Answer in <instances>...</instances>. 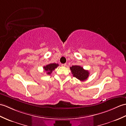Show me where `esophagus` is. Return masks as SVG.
<instances>
[{
  "label": "esophagus",
  "mask_w": 126,
  "mask_h": 126,
  "mask_svg": "<svg viewBox=\"0 0 126 126\" xmlns=\"http://www.w3.org/2000/svg\"><path fill=\"white\" fill-rule=\"evenodd\" d=\"M62 66H65L66 65V63H64V64H62Z\"/></svg>",
  "instance_id": "obj_1"
}]
</instances>
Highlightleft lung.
I'll return each mask as SVG.
<instances>
[{"mask_svg": "<svg viewBox=\"0 0 126 126\" xmlns=\"http://www.w3.org/2000/svg\"><path fill=\"white\" fill-rule=\"evenodd\" d=\"M70 69L71 70L73 76L75 77L80 81L86 80L89 77V71L84 70L83 67L79 65H72L70 67Z\"/></svg>", "mask_w": 126, "mask_h": 126, "instance_id": "8db88e82", "label": "left lung"}]
</instances>
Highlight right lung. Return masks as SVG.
Instances as JSON below:
<instances>
[{"instance_id":"add662e5","label":"right lung","mask_w":126,"mask_h":126,"mask_svg":"<svg viewBox=\"0 0 126 126\" xmlns=\"http://www.w3.org/2000/svg\"><path fill=\"white\" fill-rule=\"evenodd\" d=\"M58 66V64L56 63H50L49 64L46 66H43V70L44 71L47 72V74L50 75L52 71L56 69L57 67Z\"/></svg>"}]
</instances>
